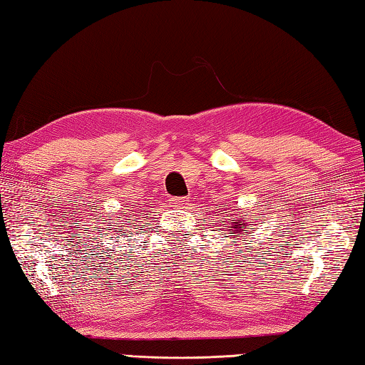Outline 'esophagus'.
<instances>
[{
    "label": "esophagus",
    "instance_id": "34e87169",
    "mask_svg": "<svg viewBox=\"0 0 365 365\" xmlns=\"http://www.w3.org/2000/svg\"><path fill=\"white\" fill-rule=\"evenodd\" d=\"M168 202H170L171 206H175V208H182L185 202H187V198H185V197H173V198H170Z\"/></svg>",
    "mask_w": 365,
    "mask_h": 365
}]
</instances>
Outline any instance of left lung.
Returning <instances> with one entry per match:
<instances>
[{"instance_id": "obj_1", "label": "left lung", "mask_w": 365, "mask_h": 365, "mask_svg": "<svg viewBox=\"0 0 365 365\" xmlns=\"http://www.w3.org/2000/svg\"><path fill=\"white\" fill-rule=\"evenodd\" d=\"M233 221H235V219H233ZM243 229H245V222L243 221H238L235 224H230L229 225V230L232 233H235V235H232V237H238L240 232H243Z\"/></svg>"}]
</instances>
